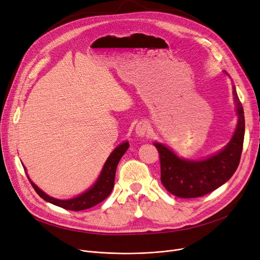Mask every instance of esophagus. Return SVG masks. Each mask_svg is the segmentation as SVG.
Returning <instances> with one entry per match:
<instances>
[{"label":"esophagus","mask_w":260,"mask_h":260,"mask_svg":"<svg viewBox=\"0 0 260 260\" xmlns=\"http://www.w3.org/2000/svg\"><path fill=\"white\" fill-rule=\"evenodd\" d=\"M147 129H148V124H147V122H145V121H140L135 127L136 135H137L138 137H144Z\"/></svg>","instance_id":"1"}]
</instances>
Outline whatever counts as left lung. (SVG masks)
<instances>
[{
  "label": "left lung",
  "instance_id": "1",
  "mask_svg": "<svg viewBox=\"0 0 260 260\" xmlns=\"http://www.w3.org/2000/svg\"><path fill=\"white\" fill-rule=\"evenodd\" d=\"M232 87L237 125L233 137L220 151L200 160H190L179 157L163 143L154 142L160 156L161 182L171 194L180 198L201 197L224 184L237 170L244 138V115L236 87Z\"/></svg>",
  "mask_w": 260,
  "mask_h": 260
}]
</instances>
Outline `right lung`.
<instances>
[{
    "instance_id": "right-lung-1",
    "label": "right lung",
    "mask_w": 260,
    "mask_h": 260,
    "mask_svg": "<svg viewBox=\"0 0 260 260\" xmlns=\"http://www.w3.org/2000/svg\"><path fill=\"white\" fill-rule=\"evenodd\" d=\"M128 147H129V143L127 140L120 143L106 159L104 166L101 170V173L98 177V179L94 181V183L88 189H86L85 192L81 193L80 195H78L74 198H70V199L53 198V197L47 195L46 193H44L42 189L39 188L31 181L28 174H27L26 168L24 167V165H22V166L24 168V171H25L27 177H28V179H29L32 187L35 188L37 194L41 198H43L45 201H47L49 203L54 204V206L66 209V210L82 211V210H86V209L97 206L98 203L102 202L109 194L112 193L114 183H115L117 166H118L121 157L125 154Z\"/></svg>"
}]
</instances>
